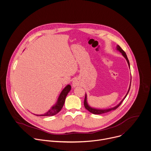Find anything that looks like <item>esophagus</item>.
<instances>
[{
    "label": "esophagus",
    "mask_w": 151,
    "mask_h": 151,
    "mask_svg": "<svg viewBox=\"0 0 151 151\" xmlns=\"http://www.w3.org/2000/svg\"><path fill=\"white\" fill-rule=\"evenodd\" d=\"M72 84H73V86L74 87H76V86H78L79 85V81H78V80L77 79H75L73 81V83H72Z\"/></svg>",
    "instance_id": "esophagus-1"
}]
</instances>
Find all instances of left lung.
<instances>
[{
    "label": "left lung",
    "mask_w": 151,
    "mask_h": 151,
    "mask_svg": "<svg viewBox=\"0 0 151 151\" xmlns=\"http://www.w3.org/2000/svg\"><path fill=\"white\" fill-rule=\"evenodd\" d=\"M116 50L119 51L120 52L122 53V55L125 58V59L127 60V63L128 64V65H129V67L130 68V65H129V60L128 59V57H127V55L125 53V52L123 50L121 47L119 46V45H117L116 46ZM131 83H130V86H129V89H128V91L126 94V96L124 97V98L122 99V100L116 106L113 107V108H109V109H96V108H92L87 103V95L86 94V96H85V99H84V106L85 108L88 111H90V112H91L92 114H104V113H106V112H109L111 111H113V110H115L116 109L122 102V101H124V100L126 98V97L127 96L129 91V90H130V87H131Z\"/></svg>",
    "instance_id": "obj_1"
}]
</instances>
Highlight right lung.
I'll use <instances>...</instances> for the list:
<instances>
[{"mask_svg":"<svg viewBox=\"0 0 151 151\" xmlns=\"http://www.w3.org/2000/svg\"><path fill=\"white\" fill-rule=\"evenodd\" d=\"M71 90V86L67 85L61 91L60 93L56 104L51 107L50 109H49L47 112L42 115H36L37 116H53L59 112L61 108H63L64 104L65 102V100L66 96H67L69 91Z\"/></svg>","mask_w":151,"mask_h":151,"instance_id":"right-lung-1","label":"right lung"}]
</instances>
